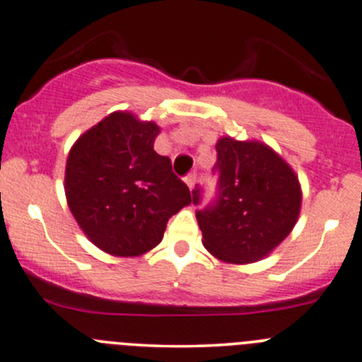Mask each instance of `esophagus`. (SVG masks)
I'll use <instances>...</instances> for the list:
<instances>
[{
    "instance_id": "obj_1",
    "label": "esophagus",
    "mask_w": 362,
    "mask_h": 362,
    "mask_svg": "<svg viewBox=\"0 0 362 362\" xmlns=\"http://www.w3.org/2000/svg\"><path fill=\"white\" fill-rule=\"evenodd\" d=\"M195 180H197V174L195 173L188 174V176L185 177V182H186V185H188L189 189H195Z\"/></svg>"
}]
</instances>
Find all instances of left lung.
I'll return each instance as SVG.
<instances>
[{
    "mask_svg": "<svg viewBox=\"0 0 362 362\" xmlns=\"http://www.w3.org/2000/svg\"><path fill=\"white\" fill-rule=\"evenodd\" d=\"M216 155V199L195 211L202 245L223 262H257L294 228L303 197L299 180L262 142L221 137ZM200 192L199 186L192 192L195 206Z\"/></svg>",
    "mask_w": 362,
    "mask_h": 362,
    "instance_id": "left-lung-1",
    "label": "left lung"
}]
</instances>
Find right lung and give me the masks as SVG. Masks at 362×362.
I'll return each instance as SVG.
<instances>
[{
    "mask_svg": "<svg viewBox=\"0 0 362 362\" xmlns=\"http://www.w3.org/2000/svg\"><path fill=\"white\" fill-rule=\"evenodd\" d=\"M160 128L112 112L71 146L64 170L68 207L89 241L116 257L155 248L167 221L192 202L169 156L153 149Z\"/></svg>",
    "mask_w": 362,
    "mask_h": 362,
    "instance_id": "1",
    "label": "right lung"
}]
</instances>
